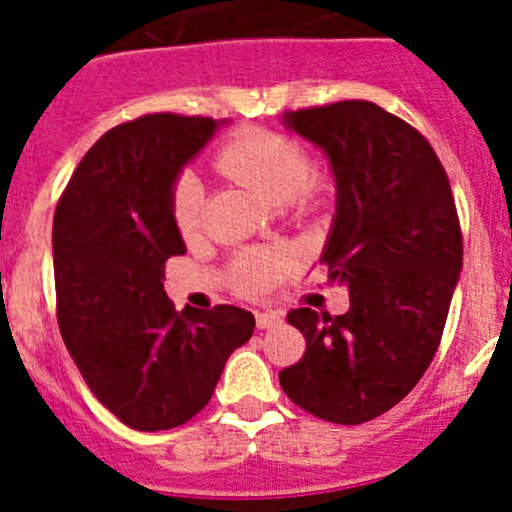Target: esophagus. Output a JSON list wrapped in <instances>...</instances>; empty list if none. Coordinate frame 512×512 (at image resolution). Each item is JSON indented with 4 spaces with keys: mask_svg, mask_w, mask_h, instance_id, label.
Here are the masks:
<instances>
[{
    "mask_svg": "<svg viewBox=\"0 0 512 512\" xmlns=\"http://www.w3.org/2000/svg\"><path fill=\"white\" fill-rule=\"evenodd\" d=\"M279 323H282V318H279V315H274V312H256V328L259 330L277 328Z\"/></svg>",
    "mask_w": 512,
    "mask_h": 512,
    "instance_id": "obj_1",
    "label": "esophagus"
}]
</instances>
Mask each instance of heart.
<instances>
[{"label": "heart", "instance_id": "1", "mask_svg": "<svg viewBox=\"0 0 512 512\" xmlns=\"http://www.w3.org/2000/svg\"><path fill=\"white\" fill-rule=\"evenodd\" d=\"M215 166L235 182L256 189L274 205L307 210L323 197V184L310 171L305 148L297 140L274 130H248L235 135L215 153ZM171 215L182 235H194L205 215V187L194 174H182L171 189ZM297 256L289 248L246 251L233 261L230 282L241 295H261L295 266Z\"/></svg>", "mask_w": 512, "mask_h": 512}]
</instances>
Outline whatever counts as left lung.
I'll return each instance as SVG.
<instances>
[{
  "mask_svg": "<svg viewBox=\"0 0 512 512\" xmlns=\"http://www.w3.org/2000/svg\"><path fill=\"white\" fill-rule=\"evenodd\" d=\"M284 125L323 148L336 176L320 261L351 307L289 312L307 348L279 384L315 418L359 425L395 408L436 356L464 256L454 194L431 143L379 104L287 112Z\"/></svg>",
  "mask_w": 512,
  "mask_h": 512,
  "instance_id": "obj_1",
  "label": "left lung"
}]
</instances>
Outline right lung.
<instances>
[{"label": "right lung", "mask_w": 512, "mask_h": 512, "mask_svg": "<svg viewBox=\"0 0 512 512\" xmlns=\"http://www.w3.org/2000/svg\"><path fill=\"white\" fill-rule=\"evenodd\" d=\"M217 128L171 112L122 122L81 158L53 215L63 343L92 395L135 431L200 413L256 325L235 305L176 312L164 292V264L187 251L171 189Z\"/></svg>", "instance_id": "1"}]
</instances>
